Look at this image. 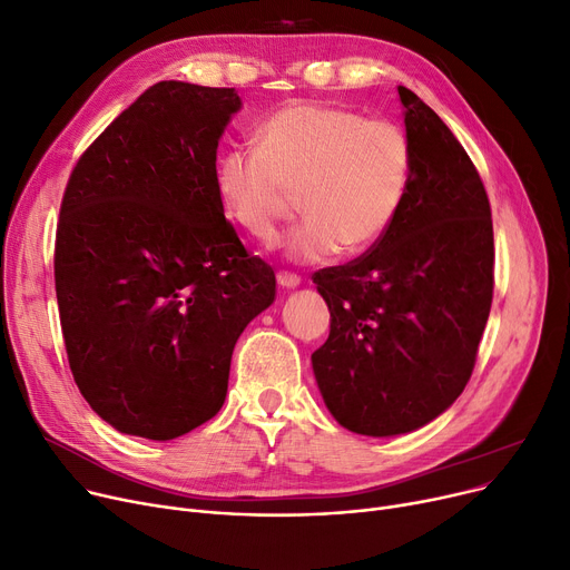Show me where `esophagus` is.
Masks as SVG:
<instances>
[{
    "mask_svg": "<svg viewBox=\"0 0 570 570\" xmlns=\"http://www.w3.org/2000/svg\"><path fill=\"white\" fill-rule=\"evenodd\" d=\"M277 282H279V286L282 288H295V286H301V275H295V273H288V269H279L277 273Z\"/></svg>",
    "mask_w": 570,
    "mask_h": 570,
    "instance_id": "34e87169",
    "label": "esophagus"
}]
</instances>
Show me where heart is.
Listing matches in <instances>:
<instances>
[{
  "label": "heart",
  "instance_id": "obj_1",
  "mask_svg": "<svg viewBox=\"0 0 570 570\" xmlns=\"http://www.w3.org/2000/svg\"><path fill=\"white\" fill-rule=\"evenodd\" d=\"M261 147L235 145L217 161V191L233 222L269 239L301 194L305 219L291 258L321 263L365 252L391 230L413 175V145L395 119L297 104L267 119Z\"/></svg>",
  "mask_w": 570,
  "mask_h": 570
}]
</instances>
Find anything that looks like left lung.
<instances>
[{
	"label": "left lung",
	"mask_w": 570,
	"mask_h": 570,
	"mask_svg": "<svg viewBox=\"0 0 570 570\" xmlns=\"http://www.w3.org/2000/svg\"><path fill=\"white\" fill-rule=\"evenodd\" d=\"M413 145L402 213L379 243L314 284L331 309V335L312 353L335 421L367 436L428 425L471 379L492 307L490 198L443 119L397 87Z\"/></svg>",
	"instance_id": "left-lung-1"
}]
</instances>
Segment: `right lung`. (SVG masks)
Instances as JSON below:
<instances>
[{
	"label": "right lung",
	"mask_w": 570,
	"mask_h": 570,
	"mask_svg": "<svg viewBox=\"0 0 570 570\" xmlns=\"http://www.w3.org/2000/svg\"><path fill=\"white\" fill-rule=\"evenodd\" d=\"M233 87L153 85L73 166L55 291L78 391L117 432L168 441L215 417L275 269L224 217L217 147Z\"/></svg>",
	"instance_id": "right-lung-1"
}]
</instances>
